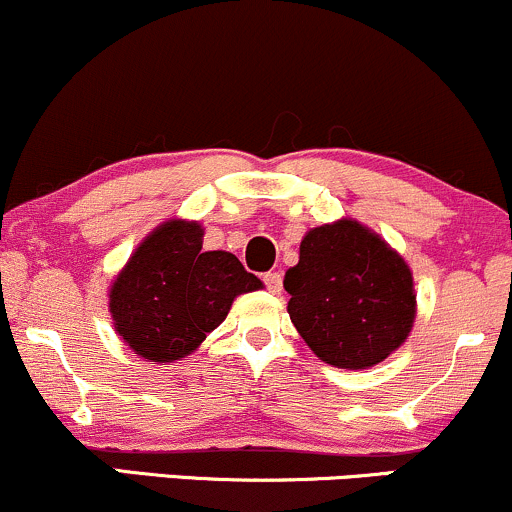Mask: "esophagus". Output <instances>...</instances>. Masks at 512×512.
Returning a JSON list of instances; mask_svg holds the SVG:
<instances>
[{"label":"esophagus","mask_w":512,"mask_h":512,"mask_svg":"<svg viewBox=\"0 0 512 512\" xmlns=\"http://www.w3.org/2000/svg\"><path fill=\"white\" fill-rule=\"evenodd\" d=\"M263 283H266V287L273 292V295H278L280 287H283V275L275 273V271H268V273H263Z\"/></svg>","instance_id":"obj_1"}]
</instances>
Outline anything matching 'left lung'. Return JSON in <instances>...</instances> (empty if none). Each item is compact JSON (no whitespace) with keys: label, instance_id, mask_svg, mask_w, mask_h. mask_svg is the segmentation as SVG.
Here are the masks:
<instances>
[{"label":"left lung","instance_id":"obj_1","mask_svg":"<svg viewBox=\"0 0 512 512\" xmlns=\"http://www.w3.org/2000/svg\"><path fill=\"white\" fill-rule=\"evenodd\" d=\"M287 312L324 363L365 370L409 336L416 295L409 266L353 220L312 229L285 273Z\"/></svg>","mask_w":512,"mask_h":512}]
</instances>
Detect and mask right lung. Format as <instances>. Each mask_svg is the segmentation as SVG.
<instances>
[{
	"mask_svg": "<svg viewBox=\"0 0 512 512\" xmlns=\"http://www.w3.org/2000/svg\"><path fill=\"white\" fill-rule=\"evenodd\" d=\"M261 287L229 251H203L198 222L171 220L137 246L111 287L123 341L152 363L193 353L222 324L234 297Z\"/></svg>",
	"mask_w": 512,
	"mask_h": 512,
	"instance_id": "add662e5",
	"label": "right lung"
}]
</instances>
